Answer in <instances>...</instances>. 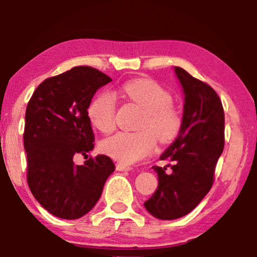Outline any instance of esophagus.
<instances>
[{
	"mask_svg": "<svg viewBox=\"0 0 257 257\" xmlns=\"http://www.w3.org/2000/svg\"><path fill=\"white\" fill-rule=\"evenodd\" d=\"M116 169L118 170V172H130V170L132 169V167L126 166V165H122V163H117V165H116Z\"/></svg>",
	"mask_w": 257,
	"mask_h": 257,
	"instance_id": "obj_1",
	"label": "esophagus"
}]
</instances>
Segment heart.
Here are the masks:
<instances>
[{"mask_svg": "<svg viewBox=\"0 0 257 257\" xmlns=\"http://www.w3.org/2000/svg\"><path fill=\"white\" fill-rule=\"evenodd\" d=\"M121 94L145 110L138 132H119L101 143V150L120 163L131 165L146 158L155 147V137L161 144L172 143L180 135L182 113L173 105L168 90L150 79H133L120 87ZM88 118L103 133L114 128L116 101L112 94L102 91L89 104Z\"/></svg>", "mask_w": 257, "mask_h": 257, "instance_id": "b5f03b06", "label": "heart"}]
</instances>
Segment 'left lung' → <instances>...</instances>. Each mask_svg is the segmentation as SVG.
I'll return each mask as SVG.
<instances>
[{
    "mask_svg": "<svg viewBox=\"0 0 257 257\" xmlns=\"http://www.w3.org/2000/svg\"><path fill=\"white\" fill-rule=\"evenodd\" d=\"M175 73L184 91V112L177 139L161 155L166 167L153 166L159 185L145 207L155 218L173 220L191 212L210 191L225 145V114L213 88L181 67Z\"/></svg>",
    "mask_w": 257,
    "mask_h": 257,
    "instance_id": "1",
    "label": "left lung"
}]
</instances>
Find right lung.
I'll return each instance as SVG.
<instances>
[{"label":"right lung","mask_w":257,"mask_h":257,"mask_svg":"<svg viewBox=\"0 0 257 257\" xmlns=\"http://www.w3.org/2000/svg\"><path fill=\"white\" fill-rule=\"evenodd\" d=\"M111 81L92 67H73L44 80L28 103L23 135L28 184L40 205L58 218L88 213L114 170L106 155L90 156L82 166L73 161L74 155L94 148L87 110L96 90Z\"/></svg>","instance_id":"add662e5"}]
</instances>
